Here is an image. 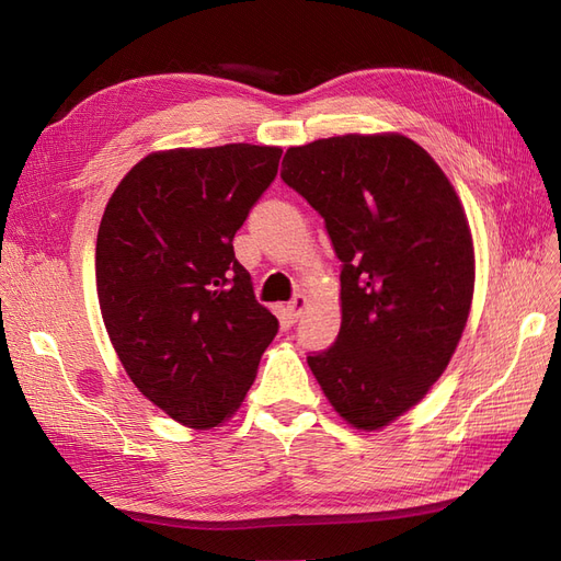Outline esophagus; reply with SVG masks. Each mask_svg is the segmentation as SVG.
<instances>
[{
  "mask_svg": "<svg viewBox=\"0 0 561 561\" xmlns=\"http://www.w3.org/2000/svg\"><path fill=\"white\" fill-rule=\"evenodd\" d=\"M307 307H309V297L304 295V293H299L290 301H287V316H290L293 320H297Z\"/></svg>",
  "mask_w": 561,
  "mask_h": 561,
  "instance_id": "34e87169",
  "label": "esophagus"
}]
</instances>
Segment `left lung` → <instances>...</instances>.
<instances>
[{"label":"left lung","instance_id":"8db88e82","mask_svg":"<svg viewBox=\"0 0 561 561\" xmlns=\"http://www.w3.org/2000/svg\"><path fill=\"white\" fill-rule=\"evenodd\" d=\"M280 178L325 219L342 260V328L307 363L358 431H379L443 377L468 322L466 210L426 149L400 133L336 135L285 151Z\"/></svg>","mask_w":561,"mask_h":561}]
</instances>
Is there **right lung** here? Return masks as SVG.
<instances>
[{
  "instance_id": "add662e5",
  "label": "right lung",
  "mask_w": 561,
  "mask_h": 561,
  "mask_svg": "<svg viewBox=\"0 0 561 561\" xmlns=\"http://www.w3.org/2000/svg\"><path fill=\"white\" fill-rule=\"evenodd\" d=\"M283 149H165L114 190L95 243L110 342L140 393L208 431L239 410L278 320L254 299L233 236L278 173Z\"/></svg>"
}]
</instances>
